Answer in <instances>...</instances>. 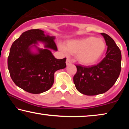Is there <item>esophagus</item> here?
Here are the masks:
<instances>
[{"label": "esophagus", "instance_id": "1", "mask_svg": "<svg viewBox=\"0 0 129 129\" xmlns=\"http://www.w3.org/2000/svg\"><path fill=\"white\" fill-rule=\"evenodd\" d=\"M66 63V65H67V66H68V65H69V64H71V61H70V60L69 59H67Z\"/></svg>", "mask_w": 129, "mask_h": 129}]
</instances>
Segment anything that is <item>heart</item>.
<instances>
[{
    "label": "heart",
    "mask_w": 129,
    "mask_h": 129,
    "mask_svg": "<svg viewBox=\"0 0 129 129\" xmlns=\"http://www.w3.org/2000/svg\"><path fill=\"white\" fill-rule=\"evenodd\" d=\"M61 50L72 54H77L80 64L89 66L96 63L105 52L106 43L101 38L90 36L74 39L67 42L65 46H60Z\"/></svg>",
    "instance_id": "b5f03b06"
}]
</instances>
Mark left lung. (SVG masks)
<instances>
[{
  "label": "left lung",
  "instance_id": "left-lung-1",
  "mask_svg": "<svg viewBox=\"0 0 129 129\" xmlns=\"http://www.w3.org/2000/svg\"><path fill=\"white\" fill-rule=\"evenodd\" d=\"M101 35L107 46L105 57L95 66L76 65L77 72L73 77L76 89L87 96L106 92L114 85L120 73V50L110 36L104 33Z\"/></svg>",
  "mask_w": 129,
  "mask_h": 129
}]
</instances>
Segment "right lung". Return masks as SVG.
I'll use <instances>...</instances> for the list:
<instances>
[{"label":"right lung","mask_w":129,"mask_h":129,"mask_svg":"<svg viewBox=\"0 0 129 129\" xmlns=\"http://www.w3.org/2000/svg\"><path fill=\"white\" fill-rule=\"evenodd\" d=\"M55 37L40 29L24 31L12 44L8 59L10 77L16 86L27 92L39 94L48 90L54 83V73L66 67V58L57 59L50 50H57ZM38 42L45 49L37 46ZM35 47L37 52L31 49Z\"/></svg>","instance_id":"obj_1"}]
</instances>
